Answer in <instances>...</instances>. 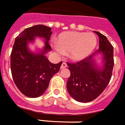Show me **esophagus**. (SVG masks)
<instances>
[{"instance_id":"34e87169","label":"esophagus","mask_w":125,"mask_h":125,"mask_svg":"<svg viewBox=\"0 0 125 125\" xmlns=\"http://www.w3.org/2000/svg\"><path fill=\"white\" fill-rule=\"evenodd\" d=\"M66 67H67V64L65 63V62H62L61 66V69H65Z\"/></svg>"}]
</instances>
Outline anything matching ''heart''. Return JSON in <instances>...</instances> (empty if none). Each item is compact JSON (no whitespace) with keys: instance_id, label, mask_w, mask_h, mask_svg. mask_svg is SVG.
<instances>
[{"instance_id":"1","label":"heart","mask_w":125,"mask_h":125,"mask_svg":"<svg viewBox=\"0 0 125 125\" xmlns=\"http://www.w3.org/2000/svg\"><path fill=\"white\" fill-rule=\"evenodd\" d=\"M96 44L97 38L93 33L68 31L61 34L53 46L58 54L69 52L71 59L81 61L92 52Z\"/></svg>"}]
</instances>
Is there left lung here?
<instances>
[{"label": "left lung", "mask_w": 125, "mask_h": 125, "mask_svg": "<svg viewBox=\"0 0 125 125\" xmlns=\"http://www.w3.org/2000/svg\"><path fill=\"white\" fill-rule=\"evenodd\" d=\"M98 50L76 63H67L71 75L67 81V91L75 100L89 102L100 95L109 83L114 67V48L105 36L98 31ZM101 53L103 64L98 67L94 60L95 56Z\"/></svg>", "instance_id": "8db88e82"}]
</instances>
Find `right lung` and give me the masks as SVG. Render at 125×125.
<instances>
[{
	"instance_id": "obj_1",
	"label": "right lung",
	"mask_w": 125,
	"mask_h": 125,
	"mask_svg": "<svg viewBox=\"0 0 125 125\" xmlns=\"http://www.w3.org/2000/svg\"><path fill=\"white\" fill-rule=\"evenodd\" d=\"M51 30L46 25H36L25 29L15 40L10 54L11 73L16 86L29 98H37L45 92L62 63L53 64L45 56L52 50L48 42L52 33ZM36 37L44 40V47L37 53L28 47Z\"/></svg>"
}]
</instances>
